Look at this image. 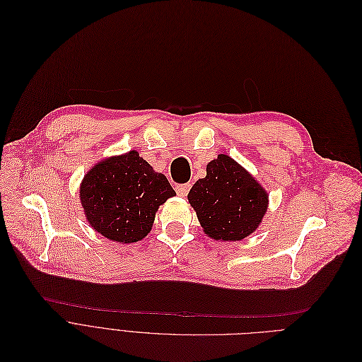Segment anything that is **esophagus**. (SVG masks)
I'll return each mask as SVG.
<instances>
[{"label": "esophagus", "mask_w": 362, "mask_h": 362, "mask_svg": "<svg viewBox=\"0 0 362 362\" xmlns=\"http://www.w3.org/2000/svg\"><path fill=\"white\" fill-rule=\"evenodd\" d=\"M190 184H180V185H177V193H178V196H181V197H185L187 194H188V192H190Z\"/></svg>", "instance_id": "obj_1"}]
</instances>
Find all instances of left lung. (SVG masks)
Masks as SVG:
<instances>
[{"mask_svg":"<svg viewBox=\"0 0 362 362\" xmlns=\"http://www.w3.org/2000/svg\"><path fill=\"white\" fill-rule=\"evenodd\" d=\"M269 194L256 178L228 154H218L206 166L187 199L196 211L203 233L219 242H240L267 214Z\"/></svg>","mask_w":362,"mask_h":362,"instance_id":"left-lung-1","label":"left lung"}]
</instances>
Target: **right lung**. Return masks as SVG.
Here are the masks:
<instances>
[{"label": "right lung", "mask_w": 362, "mask_h": 362, "mask_svg": "<svg viewBox=\"0 0 362 362\" xmlns=\"http://www.w3.org/2000/svg\"><path fill=\"white\" fill-rule=\"evenodd\" d=\"M177 193L136 150L97 162L79 187V200L94 231L117 243L143 240L154 216Z\"/></svg>", "instance_id": "obj_1"}]
</instances>
